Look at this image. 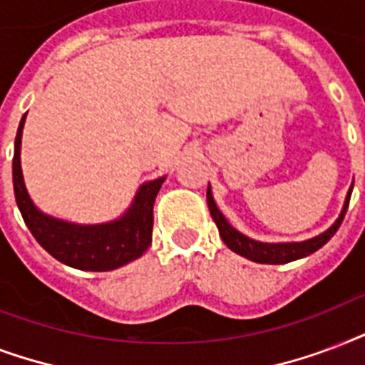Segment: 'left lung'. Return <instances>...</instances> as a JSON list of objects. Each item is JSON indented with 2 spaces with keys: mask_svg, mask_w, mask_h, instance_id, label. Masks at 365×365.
<instances>
[{
  "mask_svg": "<svg viewBox=\"0 0 365 365\" xmlns=\"http://www.w3.org/2000/svg\"><path fill=\"white\" fill-rule=\"evenodd\" d=\"M352 191V189H351ZM206 199H208V208H210L212 220L216 222L217 229H220V237L223 239V242L227 244L229 248L240 254L242 257H248L252 261H257V263H271V265H280V263H289V261L299 259V257H305V255L317 252L318 248H322L324 244L328 242L337 229L343 223V217L346 214V208H349V200H351V193L346 197L345 206H343V212L341 216L337 217V222L331 225V227L326 231V233L318 235L314 239L305 240V242H292V244H265L257 242V240H252L248 237H244L242 233H239L237 229H233L227 223V220L223 217V214L217 210L216 202L212 199L210 187L206 191Z\"/></svg>",
  "mask_w": 365,
  "mask_h": 365,
  "instance_id": "8db88e82",
  "label": "left lung"
}]
</instances>
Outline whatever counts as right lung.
<instances>
[{
  "mask_svg": "<svg viewBox=\"0 0 365 365\" xmlns=\"http://www.w3.org/2000/svg\"><path fill=\"white\" fill-rule=\"evenodd\" d=\"M26 115L20 119L14 138L13 185L22 220L34 239L64 265L81 271H113L145 252L153 233V205L165 178L143 183L132 208L121 220L104 225H76L54 220L37 210L24 187L20 170V138Z\"/></svg>",
  "mask_w": 365,
  "mask_h": 365,
  "instance_id": "1",
  "label": "right lung"
}]
</instances>
